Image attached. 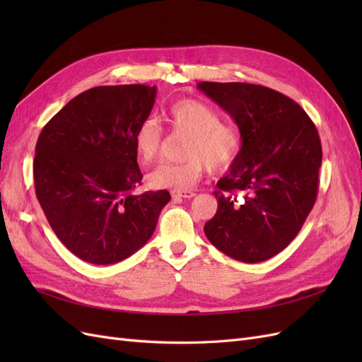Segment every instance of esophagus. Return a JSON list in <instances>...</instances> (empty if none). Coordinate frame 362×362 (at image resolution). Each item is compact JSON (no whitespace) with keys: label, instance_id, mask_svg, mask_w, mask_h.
<instances>
[{"label":"esophagus","instance_id":"obj_1","mask_svg":"<svg viewBox=\"0 0 362 362\" xmlns=\"http://www.w3.org/2000/svg\"><path fill=\"white\" fill-rule=\"evenodd\" d=\"M170 194L173 199H190L193 196H196L193 190H172Z\"/></svg>","mask_w":362,"mask_h":362}]
</instances>
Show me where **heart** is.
Wrapping results in <instances>:
<instances>
[{
    "label": "heart",
    "instance_id": "heart-1",
    "mask_svg": "<svg viewBox=\"0 0 362 362\" xmlns=\"http://www.w3.org/2000/svg\"><path fill=\"white\" fill-rule=\"evenodd\" d=\"M172 134H187L180 163H163L148 175L152 187L185 190L198 182L210 166L214 170L231 168L243 149V131L234 122H222L217 110L193 98L170 104L163 113ZM164 145V134L156 119H145L133 134L137 158L156 161Z\"/></svg>",
    "mask_w": 362,
    "mask_h": 362
}]
</instances>
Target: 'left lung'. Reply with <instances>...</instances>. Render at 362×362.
<instances>
[{
  "label": "left lung",
  "instance_id": "obj_1",
  "mask_svg": "<svg viewBox=\"0 0 362 362\" xmlns=\"http://www.w3.org/2000/svg\"><path fill=\"white\" fill-rule=\"evenodd\" d=\"M198 87L245 137L238 158L217 181L218 205L205 235L234 259L266 261L291 243L315 204L319 133L298 103L269 87L211 81Z\"/></svg>",
  "mask_w": 362,
  "mask_h": 362
}]
</instances>
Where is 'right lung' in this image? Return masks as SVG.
Returning <instances> with one entry per match:
<instances>
[{
    "mask_svg": "<svg viewBox=\"0 0 362 362\" xmlns=\"http://www.w3.org/2000/svg\"><path fill=\"white\" fill-rule=\"evenodd\" d=\"M156 86H98L75 96L43 127L33 177L60 242L92 264H115L154 234L168 190L141 184L133 134L156 103Z\"/></svg>",
    "mask_w": 362,
    "mask_h": 362,
    "instance_id": "obj_1",
    "label": "right lung"
}]
</instances>
